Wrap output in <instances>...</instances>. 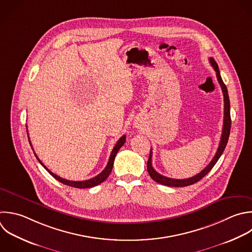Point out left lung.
Returning a JSON list of instances; mask_svg holds the SVG:
<instances>
[{
	"instance_id": "1",
	"label": "left lung",
	"mask_w": 252,
	"mask_h": 252,
	"mask_svg": "<svg viewBox=\"0 0 252 252\" xmlns=\"http://www.w3.org/2000/svg\"><path fill=\"white\" fill-rule=\"evenodd\" d=\"M210 64L212 65V67L215 69L216 71V75H217V79L218 82L221 88L222 91V94H223V102H224V108H223V126H222V133H221V137H220V145L218 148V151L215 155V157L213 158V159L211 160V162L198 174H196L195 176H192L190 178H186V179H173V178H169L166 176H163L159 173H158L152 165V150L149 156V159L147 162V169L148 172L150 174V176L158 183L162 184V185H166V186H172V187H184V186H188L191 184H194L196 182H198L200 179H202L216 164V162L218 161V159L220 158V157L221 156L226 144H227V140H228V136H229V132H230V125H231V120H230V112H229V98H228V94H227V89L225 87V85L223 84L220 71H219V67L218 64L216 63V61L214 60V58H209Z\"/></svg>"
}]
</instances>
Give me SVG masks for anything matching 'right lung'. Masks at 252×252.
I'll return each mask as SVG.
<instances>
[{
  "label": "right lung",
  "mask_w": 252,
  "mask_h": 252,
  "mask_svg": "<svg viewBox=\"0 0 252 252\" xmlns=\"http://www.w3.org/2000/svg\"><path fill=\"white\" fill-rule=\"evenodd\" d=\"M125 142H126V136L123 135V136L117 141L115 147L113 148V150H112V152H111V155H110V158H109V160H108V163H107V165L105 166V168H104L98 175L94 176V178H91V179H88V180H84V181H72V180H67V179H65V178H62V177L56 175L55 173H53L52 171H50V170L41 162V160L38 158V157L36 156L35 153H34V155H35L36 158L38 159V161L41 163V165H42L55 179H57V180L60 181L61 183L65 184V185H68V186L76 187V188H91V187H94V186H96V185L100 184L101 182H103V181L109 176V174H110V172H111V170H112V167H113V162H114L115 156H116V154L118 153L119 149L124 145ZM30 144H31V141H30ZM31 146H32V145H31Z\"/></svg>",
  "instance_id": "1"
}]
</instances>
